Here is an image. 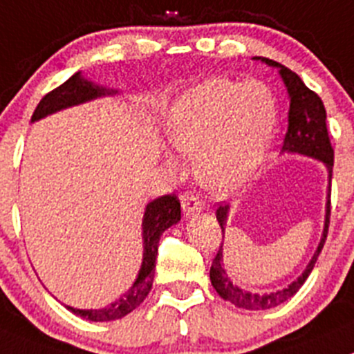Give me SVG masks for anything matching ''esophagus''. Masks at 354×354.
Returning <instances> with one entry per match:
<instances>
[{"label": "esophagus", "mask_w": 354, "mask_h": 354, "mask_svg": "<svg viewBox=\"0 0 354 354\" xmlns=\"http://www.w3.org/2000/svg\"><path fill=\"white\" fill-rule=\"evenodd\" d=\"M180 203H183V212L186 215H194L198 212L203 210V201L193 193H186L180 196Z\"/></svg>", "instance_id": "esophagus-1"}]
</instances>
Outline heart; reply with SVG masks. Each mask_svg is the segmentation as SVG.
Returning <instances> with one entry per match:
<instances>
[{"label":"heart","instance_id":"b5f03b06","mask_svg":"<svg viewBox=\"0 0 354 354\" xmlns=\"http://www.w3.org/2000/svg\"><path fill=\"white\" fill-rule=\"evenodd\" d=\"M276 124V100L261 82L208 78L171 104L168 136L180 153L194 154L201 186L227 196L261 165ZM174 167L179 158L168 151Z\"/></svg>","mask_w":354,"mask_h":354}]
</instances>
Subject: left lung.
Masks as SVG:
<instances>
[{
    "mask_svg": "<svg viewBox=\"0 0 354 354\" xmlns=\"http://www.w3.org/2000/svg\"><path fill=\"white\" fill-rule=\"evenodd\" d=\"M254 59L262 60V62H266L271 67H278L281 80H283L285 86H287L288 99H290V109H288V130L285 133L283 147L281 149L287 151V153L304 154V156L319 160L326 167V171H328V194H326L328 200H326L325 227H323L322 240H319L318 248H316L313 259L306 266L304 272L299 276L297 280L292 281L288 287L281 288V290L269 292V294H252V292L236 287L224 269V255H222V245L224 243H221V247H218V252L210 268V281L215 290H217V294L224 301H230L231 304L238 306V308L250 309V311H262V309H271L283 304L292 295H295V292L304 285V281L308 280V276L311 274L313 268H315L316 259H318L323 243L326 240L328 224H330V183L332 167H334V149H332L330 139H328L326 111L322 99L313 90H309L304 85V82L299 78L294 71L288 69V67L281 66V64L274 62L271 59H266V57H254ZM227 214H230V205H224V207L221 205L217 208V212H215L222 230V240H224Z\"/></svg>",
    "mask_w": 354,
    "mask_h": 354,
    "instance_id": "obj_1",
    "label": "left lung"
}]
</instances>
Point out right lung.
Listing matches in <instances>:
<instances>
[{"mask_svg": "<svg viewBox=\"0 0 354 354\" xmlns=\"http://www.w3.org/2000/svg\"><path fill=\"white\" fill-rule=\"evenodd\" d=\"M118 90L104 88V86L93 85L92 82L85 80L82 73L73 74L66 83L57 86L50 93H46L39 100L38 107L32 113L31 121H38L48 114L57 113L60 109L78 106V104L88 102V100L99 99L104 95H114ZM180 221V201L175 194H165V196L156 198L151 203H147L146 212L142 218V240H144V254L142 266L139 269L136 281L129 288L127 294L121 295L118 301L111 302L109 306L100 309H76L66 306L71 313L82 316V318L90 319V322H111V319H120L132 313L137 306L144 302V299L149 294L153 287L154 268H156V255L158 243L165 230L170 225L177 224Z\"/></svg>", "mask_w": 354, "mask_h": 354, "instance_id": "right-lung-1", "label": "right lung"}]
</instances>
